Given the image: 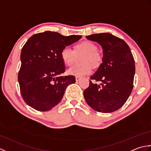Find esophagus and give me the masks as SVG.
Returning <instances> with one entry per match:
<instances>
[{"mask_svg":"<svg viewBox=\"0 0 151 151\" xmlns=\"http://www.w3.org/2000/svg\"><path fill=\"white\" fill-rule=\"evenodd\" d=\"M75 79H76V82H78V81H81V78H80V77H78V76H76V78H75Z\"/></svg>","mask_w":151,"mask_h":151,"instance_id":"1","label":"esophagus"}]
</instances>
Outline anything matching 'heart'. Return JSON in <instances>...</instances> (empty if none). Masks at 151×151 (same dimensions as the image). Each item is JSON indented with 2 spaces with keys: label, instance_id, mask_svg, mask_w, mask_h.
I'll return each instance as SVG.
<instances>
[{
  "label": "heart",
  "instance_id": "heart-1",
  "mask_svg": "<svg viewBox=\"0 0 151 151\" xmlns=\"http://www.w3.org/2000/svg\"><path fill=\"white\" fill-rule=\"evenodd\" d=\"M98 47L90 41H84L76 45L74 50L69 47H65L61 51V57L67 65H72L76 60V55L84 54L82 58V66H73L67 69V73L78 77L88 75L92 72V66L97 67L100 63L101 56L98 52Z\"/></svg>",
  "mask_w": 151,
  "mask_h": 151
}]
</instances>
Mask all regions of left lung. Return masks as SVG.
<instances>
[{
    "label": "left lung",
    "instance_id": "8db88e82",
    "mask_svg": "<svg viewBox=\"0 0 151 151\" xmlns=\"http://www.w3.org/2000/svg\"><path fill=\"white\" fill-rule=\"evenodd\" d=\"M88 40L100 44L103 49L102 63L90 78L84 96L94 110L111 113L121 108L133 89L135 62L130 47L125 41L110 33L92 34Z\"/></svg>",
    "mask_w": 151,
    "mask_h": 151
}]
</instances>
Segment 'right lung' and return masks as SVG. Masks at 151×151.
<instances>
[{
  "instance_id": "obj_1",
  "label": "right lung",
  "mask_w": 151,
  "mask_h": 151,
  "mask_svg": "<svg viewBox=\"0 0 151 151\" xmlns=\"http://www.w3.org/2000/svg\"><path fill=\"white\" fill-rule=\"evenodd\" d=\"M81 37L46 31L28 39L22 48L18 73L21 94L28 106L45 111L61 101L66 88L76 81L73 75L60 76L65 70L61 51Z\"/></svg>"
}]
</instances>
